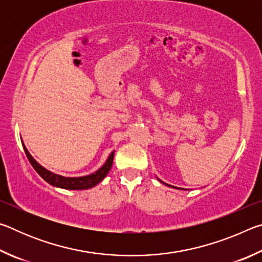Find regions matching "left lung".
I'll list each match as a JSON object with an SVG mask.
<instances>
[{
  "mask_svg": "<svg viewBox=\"0 0 262 262\" xmlns=\"http://www.w3.org/2000/svg\"><path fill=\"white\" fill-rule=\"evenodd\" d=\"M159 181H161V180H159ZM161 183H163V181H161ZM165 185H167V184H165ZM168 186H170V185H168ZM170 187H173V186H170Z\"/></svg>",
  "mask_w": 262,
  "mask_h": 262,
  "instance_id": "obj_1",
  "label": "left lung"
}]
</instances>
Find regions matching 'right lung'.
Wrapping results in <instances>:
<instances>
[{
  "instance_id": "obj_1",
  "label": "right lung",
  "mask_w": 262,
  "mask_h": 262,
  "mask_svg": "<svg viewBox=\"0 0 262 262\" xmlns=\"http://www.w3.org/2000/svg\"><path fill=\"white\" fill-rule=\"evenodd\" d=\"M23 147H24V151L26 154V157H28L29 162L31 163V165L33 166L34 170L38 172V174L40 176L43 180L47 181L48 184L56 186V187H60V188H64V189H88V188L94 187V186H96L97 184H99L100 181L105 178L106 174L108 173L111 167H112L113 157H114V151L111 152L106 163L99 168L98 171H96L95 173L89 174L85 177H77V178H67V177H62L59 174L52 173L51 171L46 170L45 167H42L40 164L37 163V161L31 156L24 144Z\"/></svg>"
}]
</instances>
